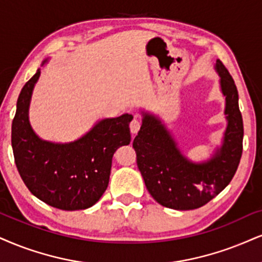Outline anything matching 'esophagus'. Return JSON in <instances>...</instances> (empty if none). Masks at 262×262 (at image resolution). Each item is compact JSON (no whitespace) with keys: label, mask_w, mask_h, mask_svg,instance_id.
Here are the masks:
<instances>
[{"label":"esophagus","mask_w":262,"mask_h":262,"mask_svg":"<svg viewBox=\"0 0 262 262\" xmlns=\"http://www.w3.org/2000/svg\"><path fill=\"white\" fill-rule=\"evenodd\" d=\"M140 127H141V121L138 120L137 118H134V120H132L130 124V130L132 134H137L138 130H140Z\"/></svg>","instance_id":"34e87169"}]
</instances>
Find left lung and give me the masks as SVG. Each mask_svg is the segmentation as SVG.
Wrapping results in <instances>:
<instances>
[{"mask_svg":"<svg viewBox=\"0 0 262 262\" xmlns=\"http://www.w3.org/2000/svg\"><path fill=\"white\" fill-rule=\"evenodd\" d=\"M216 69L226 96L228 126L224 146L211 160L204 164L189 163L181 156L159 119L147 114L132 143L148 192L166 208L193 210L205 205L227 187L239 165L244 127L238 91L221 60H216Z\"/></svg>","mask_w":262,"mask_h":262,"instance_id":"left-lung-1","label":"left lung"}]
</instances>
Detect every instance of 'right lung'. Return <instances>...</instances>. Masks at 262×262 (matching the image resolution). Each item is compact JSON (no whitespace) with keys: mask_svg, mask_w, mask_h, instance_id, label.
<instances>
[{"mask_svg":"<svg viewBox=\"0 0 262 262\" xmlns=\"http://www.w3.org/2000/svg\"><path fill=\"white\" fill-rule=\"evenodd\" d=\"M40 70L25 83L12 122L14 161L28 189L46 204L60 210H82L98 202L111 176L113 156L130 144L134 116L98 122L86 136L69 144L41 141L31 130L28 109Z\"/></svg>","mask_w":262,"mask_h":262,"instance_id":"obj_1","label":"right lung"}]
</instances>
